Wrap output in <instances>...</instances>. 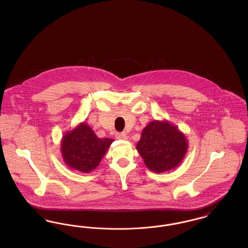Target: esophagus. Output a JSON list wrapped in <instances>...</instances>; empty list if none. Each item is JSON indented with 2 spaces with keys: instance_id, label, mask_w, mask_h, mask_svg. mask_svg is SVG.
<instances>
[{
  "instance_id": "esophagus-1",
  "label": "esophagus",
  "mask_w": 248,
  "mask_h": 248,
  "mask_svg": "<svg viewBox=\"0 0 248 248\" xmlns=\"http://www.w3.org/2000/svg\"><path fill=\"white\" fill-rule=\"evenodd\" d=\"M116 138L118 140H126L128 139V135L125 133V132H123V133H118L116 135Z\"/></svg>"
}]
</instances>
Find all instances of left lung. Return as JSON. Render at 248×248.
<instances>
[{
  "instance_id": "1",
  "label": "left lung",
  "mask_w": 248,
  "mask_h": 248,
  "mask_svg": "<svg viewBox=\"0 0 248 248\" xmlns=\"http://www.w3.org/2000/svg\"><path fill=\"white\" fill-rule=\"evenodd\" d=\"M188 147L186 136L177 125L166 120H154L142 130L136 149L151 171L164 173L182 162Z\"/></svg>"
}]
</instances>
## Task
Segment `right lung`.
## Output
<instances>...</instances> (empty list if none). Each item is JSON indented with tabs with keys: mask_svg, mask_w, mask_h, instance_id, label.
I'll return each instance as SVG.
<instances>
[{
	"mask_svg": "<svg viewBox=\"0 0 248 248\" xmlns=\"http://www.w3.org/2000/svg\"><path fill=\"white\" fill-rule=\"evenodd\" d=\"M112 142V139L97 138L92 128L83 122L64 134L60 151L64 163L71 169L90 173L98 166Z\"/></svg>",
	"mask_w": 248,
	"mask_h": 248,
	"instance_id": "add662e5",
	"label": "right lung"
}]
</instances>
